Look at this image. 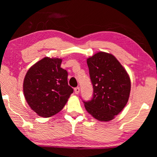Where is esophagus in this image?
Listing matches in <instances>:
<instances>
[{
  "instance_id": "obj_1",
  "label": "esophagus",
  "mask_w": 157,
  "mask_h": 157,
  "mask_svg": "<svg viewBox=\"0 0 157 157\" xmlns=\"http://www.w3.org/2000/svg\"><path fill=\"white\" fill-rule=\"evenodd\" d=\"M79 90H80V89H79V87H76V88H74V92H75V93L76 94H79Z\"/></svg>"
}]
</instances>
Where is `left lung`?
<instances>
[{"mask_svg":"<svg viewBox=\"0 0 157 157\" xmlns=\"http://www.w3.org/2000/svg\"><path fill=\"white\" fill-rule=\"evenodd\" d=\"M93 85L90 101H83L90 114L101 121L114 119L125 107L129 97L131 82L128 73L114 56L97 52L87 59Z\"/></svg>","mask_w":157,"mask_h":157,"instance_id":"obj_1","label":"left lung"}]
</instances>
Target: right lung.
I'll return each instance as SVG.
<instances>
[{"mask_svg": "<svg viewBox=\"0 0 157 157\" xmlns=\"http://www.w3.org/2000/svg\"><path fill=\"white\" fill-rule=\"evenodd\" d=\"M62 59L44 57L29 69L23 81V94L30 108L39 116L50 117L61 111L73 92L68 85Z\"/></svg>", "mask_w": 157, "mask_h": 157, "instance_id": "1", "label": "right lung"}]
</instances>
